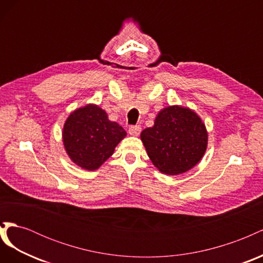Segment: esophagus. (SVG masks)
Wrapping results in <instances>:
<instances>
[{"label":"esophagus","instance_id":"34e87169","mask_svg":"<svg viewBox=\"0 0 263 263\" xmlns=\"http://www.w3.org/2000/svg\"><path fill=\"white\" fill-rule=\"evenodd\" d=\"M140 130H141L140 125H133V126H130L129 128H128V133L130 135H133V136H138Z\"/></svg>","mask_w":263,"mask_h":263}]
</instances>
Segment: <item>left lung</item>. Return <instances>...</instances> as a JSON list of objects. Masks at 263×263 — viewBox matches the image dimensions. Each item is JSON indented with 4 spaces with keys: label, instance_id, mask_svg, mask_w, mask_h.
Wrapping results in <instances>:
<instances>
[{
    "label": "left lung",
    "instance_id": "8db88e82",
    "mask_svg": "<svg viewBox=\"0 0 263 263\" xmlns=\"http://www.w3.org/2000/svg\"><path fill=\"white\" fill-rule=\"evenodd\" d=\"M148 157L159 171L177 176L195 166L208 147V132L198 115L187 107L168 106L155 125L140 134Z\"/></svg>",
    "mask_w": 263,
    "mask_h": 263
}]
</instances>
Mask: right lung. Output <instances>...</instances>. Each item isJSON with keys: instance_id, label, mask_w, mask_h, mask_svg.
<instances>
[{"instance_id": "add662e5", "label": "right lung", "mask_w": 263, "mask_h": 263, "mask_svg": "<svg viewBox=\"0 0 263 263\" xmlns=\"http://www.w3.org/2000/svg\"><path fill=\"white\" fill-rule=\"evenodd\" d=\"M125 136L123 127L110 122L105 110L95 104L71 113L62 132L63 145L71 160L89 171L99 169Z\"/></svg>"}]
</instances>
